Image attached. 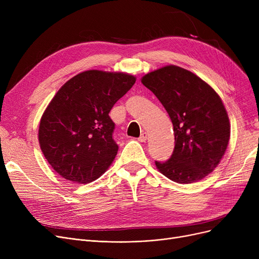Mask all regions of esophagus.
Wrapping results in <instances>:
<instances>
[{"label": "esophagus", "instance_id": "34e87169", "mask_svg": "<svg viewBox=\"0 0 259 259\" xmlns=\"http://www.w3.org/2000/svg\"><path fill=\"white\" fill-rule=\"evenodd\" d=\"M139 141L142 142V143H144V142L147 141V133H146V132H144V133L141 134V137L139 138Z\"/></svg>", "mask_w": 259, "mask_h": 259}]
</instances>
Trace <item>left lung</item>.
I'll list each match as a JSON object with an SVG mask.
<instances>
[{"label": "left lung", "instance_id": "8db88e82", "mask_svg": "<svg viewBox=\"0 0 259 259\" xmlns=\"http://www.w3.org/2000/svg\"><path fill=\"white\" fill-rule=\"evenodd\" d=\"M142 83L165 107L173 124L171 157L155 161L158 171L179 184L205 179L220 164L230 140V121L215 90L196 74L169 65L149 72Z\"/></svg>", "mask_w": 259, "mask_h": 259}]
</instances>
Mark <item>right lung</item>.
<instances>
[{"instance_id": "right-lung-1", "label": "right lung", "mask_w": 259, "mask_h": 259, "mask_svg": "<svg viewBox=\"0 0 259 259\" xmlns=\"http://www.w3.org/2000/svg\"><path fill=\"white\" fill-rule=\"evenodd\" d=\"M135 80L128 73L88 70L66 81L54 95L39 121L38 143L62 178L88 184L110 167L118 146L109 112Z\"/></svg>"}]
</instances>
